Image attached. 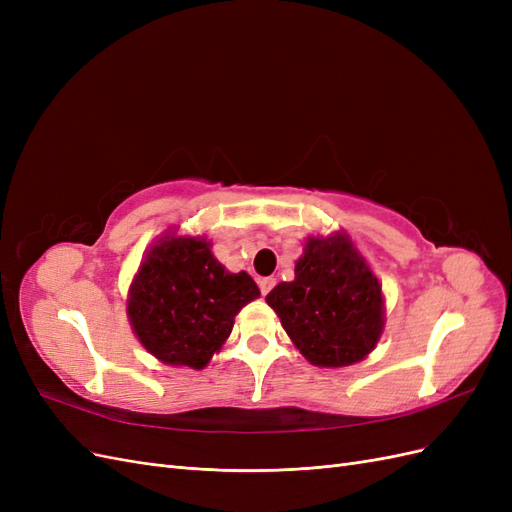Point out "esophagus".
<instances>
[{
    "label": "esophagus",
    "mask_w": 512,
    "mask_h": 512,
    "mask_svg": "<svg viewBox=\"0 0 512 512\" xmlns=\"http://www.w3.org/2000/svg\"><path fill=\"white\" fill-rule=\"evenodd\" d=\"M258 286H260V292L267 297V294H269V292L273 290V286H275V277H262V280L258 282Z\"/></svg>",
    "instance_id": "esophagus-1"
}]
</instances>
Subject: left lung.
I'll use <instances>...</instances> for the list:
<instances>
[{
  "mask_svg": "<svg viewBox=\"0 0 512 512\" xmlns=\"http://www.w3.org/2000/svg\"><path fill=\"white\" fill-rule=\"evenodd\" d=\"M267 303L294 346L320 367L365 359L384 324L382 286L346 235L309 239L294 280L277 284Z\"/></svg>",
  "mask_w": 512,
  "mask_h": 512,
  "instance_id": "1",
  "label": "left lung"
}]
</instances>
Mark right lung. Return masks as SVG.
<instances>
[{
	"label": "right lung",
	"instance_id": "add662e5",
	"mask_svg": "<svg viewBox=\"0 0 512 512\" xmlns=\"http://www.w3.org/2000/svg\"><path fill=\"white\" fill-rule=\"evenodd\" d=\"M260 297L245 271L228 273L203 239L162 241L130 286L128 316L141 344L166 365L203 369L239 309Z\"/></svg>",
	"mask_w": 512,
	"mask_h": 512
}]
</instances>
